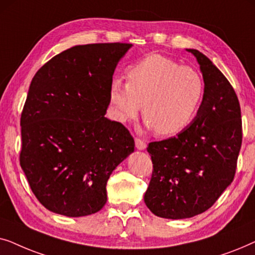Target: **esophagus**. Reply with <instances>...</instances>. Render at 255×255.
Returning <instances> with one entry per match:
<instances>
[{
    "label": "esophagus",
    "instance_id": "esophagus-1",
    "mask_svg": "<svg viewBox=\"0 0 255 255\" xmlns=\"http://www.w3.org/2000/svg\"><path fill=\"white\" fill-rule=\"evenodd\" d=\"M135 147H137L138 149H140V151H142V149L146 148V142L144 140H141V139L139 138H135Z\"/></svg>",
    "mask_w": 255,
    "mask_h": 255
}]
</instances>
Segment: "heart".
<instances>
[{
  "instance_id": "obj_1",
  "label": "heart",
  "mask_w": 255,
  "mask_h": 255,
  "mask_svg": "<svg viewBox=\"0 0 255 255\" xmlns=\"http://www.w3.org/2000/svg\"><path fill=\"white\" fill-rule=\"evenodd\" d=\"M204 82L194 68L173 59L151 54L128 69V82L113 80L110 103L118 121L142 115L158 135H172L186 128L203 100Z\"/></svg>"
}]
</instances>
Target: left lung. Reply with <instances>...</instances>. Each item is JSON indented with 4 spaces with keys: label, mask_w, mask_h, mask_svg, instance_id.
I'll use <instances>...</instances> for the list:
<instances>
[{
    "label": "left lung",
    "mask_w": 255,
    "mask_h": 255,
    "mask_svg": "<svg viewBox=\"0 0 255 255\" xmlns=\"http://www.w3.org/2000/svg\"><path fill=\"white\" fill-rule=\"evenodd\" d=\"M204 95L196 117L176 137L149 142L152 177L145 204L158 217L190 218L211 208L233 181L242 147L238 97L224 74L197 50Z\"/></svg>",
    "instance_id": "8db88e82"
}]
</instances>
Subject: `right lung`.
<instances>
[{
    "label": "right lung",
    "instance_id": "add662e5",
    "mask_svg": "<svg viewBox=\"0 0 255 255\" xmlns=\"http://www.w3.org/2000/svg\"><path fill=\"white\" fill-rule=\"evenodd\" d=\"M132 44L78 45L33 76L24 104L19 161L45 208L67 217L100 211L107 182L134 151L123 124L104 115L116 66Z\"/></svg>",
    "mask_w": 255,
    "mask_h": 255
}]
</instances>
